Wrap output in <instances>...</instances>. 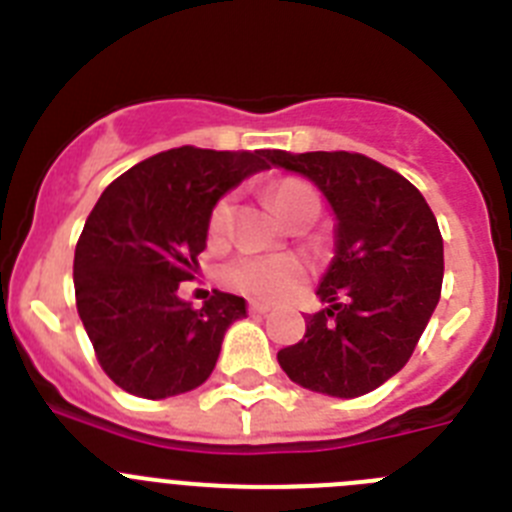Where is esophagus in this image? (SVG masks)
<instances>
[{
  "label": "esophagus",
  "instance_id": "esophagus-1",
  "mask_svg": "<svg viewBox=\"0 0 512 512\" xmlns=\"http://www.w3.org/2000/svg\"><path fill=\"white\" fill-rule=\"evenodd\" d=\"M269 310L271 307L264 305V302H248V312H251V315H266Z\"/></svg>",
  "mask_w": 512,
  "mask_h": 512
}]
</instances>
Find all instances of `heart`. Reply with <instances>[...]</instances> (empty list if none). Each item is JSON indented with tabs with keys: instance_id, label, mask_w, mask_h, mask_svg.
<instances>
[{
	"instance_id": "obj_1",
	"label": "heart",
	"mask_w": 512,
	"mask_h": 512,
	"mask_svg": "<svg viewBox=\"0 0 512 512\" xmlns=\"http://www.w3.org/2000/svg\"><path fill=\"white\" fill-rule=\"evenodd\" d=\"M269 202L274 210L289 220L300 207L318 202L310 184L300 179H282L269 187ZM233 225V194H223L207 215V238L220 243L228 238ZM305 277V264L295 256H235L223 269V282L241 295L256 297V300H279L289 295Z\"/></svg>"
}]
</instances>
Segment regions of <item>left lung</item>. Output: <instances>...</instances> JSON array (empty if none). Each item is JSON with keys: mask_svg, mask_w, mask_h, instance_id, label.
Wrapping results in <instances>:
<instances>
[{"mask_svg": "<svg viewBox=\"0 0 512 512\" xmlns=\"http://www.w3.org/2000/svg\"><path fill=\"white\" fill-rule=\"evenodd\" d=\"M320 187L338 217V251L318 287L328 307L279 364L305 390L361 397L408 364L441 297L443 238L423 194L364 153L264 151Z\"/></svg>", "mask_w": 512, "mask_h": 512, "instance_id": "8db88e82", "label": "left lung"}]
</instances>
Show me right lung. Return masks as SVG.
<instances>
[{"label":"right lung","mask_w":512,"mask_h":512,"mask_svg":"<svg viewBox=\"0 0 512 512\" xmlns=\"http://www.w3.org/2000/svg\"><path fill=\"white\" fill-rule=\"evenodd\" d=\"M261 151H161L117 176L89 212L74 253L76 310L99 366L146 400L200 387L243 297L217 292L200 310L179 300L205 251L215 200L266 169Z\"/></svg>","instance_id":"right-lung-1"}]
</instances>
